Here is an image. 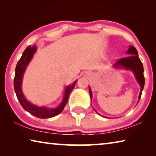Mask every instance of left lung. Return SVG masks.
I'll return each mask as SVG.
<instances>
[{
	"instance_id": "8db88e82",
	"label": "left lung",
	"mask_w": 156,
	"mask_h": 156,
	"mask_svg": "<svg viewBox=\"0 0 156 156\" xmlns=\"http://www.w3.org/2000/svg\"><path fill=\"white\" fill-rule=\"evenodd\" d=\"M126 54L129 55V56L120 59L118 61L116 62L115 64L113 65V66H114L115 68H122V69H125L126 70H131L133 72L134 75H135V77L136 78L137 81H138L140 86V94L138 97V102H139V100L141 98L142 91L143 90L144 86L143 65H142L141 60L138 57L137 49L133 46L129 47V49L127 50V51H126ZM89 94H90V97L91 100L92 92H91L90 87H89ZM103 117H105V116H103Z\"/></svg>"
}]
</instances>
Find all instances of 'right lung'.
I'll use <instances>...</instances> for the list:
<instances>
[{"label": "right lung", "mask_w": 156, "mask_h": 156, "mask_svg": "<svg viewBox=\"0 0 156 156\" xmlns=\"http://www.w3.org/2000/svg\"><path fill=\"white\" fill-rule=\"evenodd\" d=\"M36 49L37 48L36 45H30L25 49L24 52L23 53L22 56H21L20 60H18L16 65V67L14 87L17 98L23 109L37 118L44 119V118L54 117V116L58 115L59 113L62 112L65 105H67L69 94L73 90V89L74 88L77 80H76L72 84L66 87L62 101L58 107L56 108H48L45 107H38L31 104V102H29L25 98L24 94L23 93L21 86H22L23 74H24V72L28 64L31 61V60L32 59L34 54L36 51Z\"/></svg>", "instance_id": "1"}]
</instances>
